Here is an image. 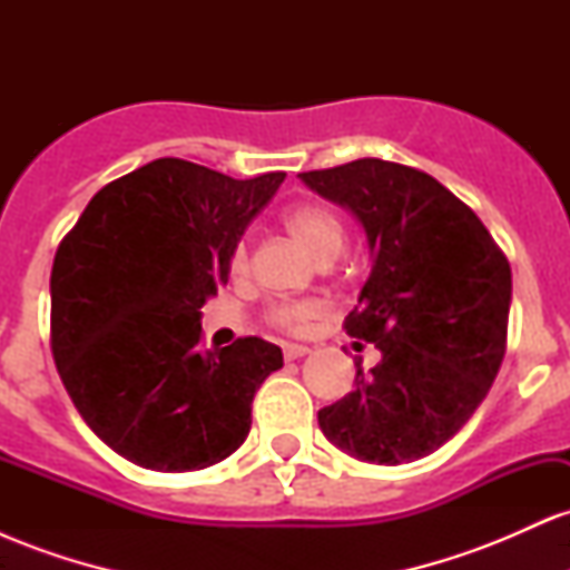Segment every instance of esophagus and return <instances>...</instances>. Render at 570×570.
<instances>
[{
	"instance_id": "obj_1",
	"label": "esophagus",
	"mask_w": 570,
	"mask_h": 570,
	"mask_svg": "<svg viewBox=\"0 0 570 570\" xmlns=\"http://www.w3.org/2000/svg\"><path fill=\"white\" fill-rule=\"evenodd\" d=\"M305 353H311V348H307V345H297V343H286L284 345V358H286V362H292V358H303Z\"/></svg>"
}]
</instances>
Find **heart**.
<instances>
[{
	"instance_id": "1",
	"label": "heart",
	"mask_w": 570,
	"mask_h": 570,
	"mask_svg": "<svg viewBox=\"0 0 570 570\" xmlns=\"http://www.w3.org/2000/svg\"><path fill=\"white\" fill-rule=\"evenodd\" d=\"M284 227L297 240L299 246L311 254L318 263H330L343 252L345 244V227L337 212L326 203L305 200L292 206L284 214ZM227 271L233 278H244L248 271V246L246 240H238L233 246L230 257H227ZM324 313V305L318 299H286V303H276L267 311V322L278 330L286 332H305L307 326L316 322Z\"/></svg>"
}]
</instances>
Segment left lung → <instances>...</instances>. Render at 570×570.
Here are the masks:
<instances>
[{"label": "left lung", "mask_w": 570, "mask_h": 570, "mask_svg": "<svg viewBox=\"0 0 570 570\" xmlns=\"http://www.w3.org/2000/svg\"><path fill=\"white\" fill-rule=\"evenodd\" d=\"M367 233L372 271L345 316L381 362L318 426L358 461L410 463L440 450L488 396L507 351L512 267L480 217L434 176L362 158L299 174ZM362 345V343H356Z\"/></svg>", "instance_id": "1"}]
</instances>
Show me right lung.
Returning <instances> with one entry per match:
<instances>
[{"instance_id": "add662e5", "label": "right lung", "mask_w": 570, "mask_h": 570, "mask_svg": "<svg viewBox=\"0 0 570 570\" xmlns=\"http://www.w3.org/2000/svg\"><path fill=\"white\" fill-rule=\"evenodd\" d=\"M284 171L233 179L160 158L101 187L58 246L50 348L71 402L117 455L155 472L225 461L252 402L284 367L278 345L200 351V307Z\"/></svg>"}]
</instances>
